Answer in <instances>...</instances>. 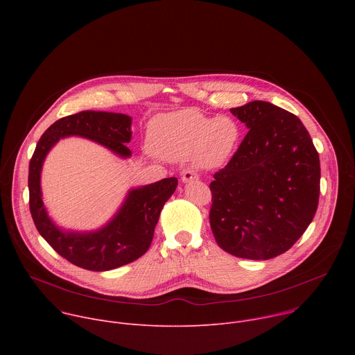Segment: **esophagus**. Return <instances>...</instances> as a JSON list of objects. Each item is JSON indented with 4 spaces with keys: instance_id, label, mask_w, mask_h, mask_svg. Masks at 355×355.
<instances>
[{
    "instance_id": "34e87169",
    "label": "esophagus",
    "mask_w": 355,
    "mask_h": 355,
    "mask_svg": "<svg viewBox=\"0 0 355 355\" xmlns=\"http://www.w3.org/2000/svg\"><path fill=\"white\" fill-rule=\"evenodd\" d=\"M199 178V175H198V173H195L193 170H184L182 171V174H181V180H182V182H189V181H192V180H198Z\"/></svg>"
}]
</instances>
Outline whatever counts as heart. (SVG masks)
I'll return each instance as SVG.
<instances>
[{"mask_svg":"<svg viewBox=\"0 0 355 355\" xmlns=\"http://www.w3.org/2000/svg\"><path fill=\"white\" fill-rule=\"evenodd\" d=\"M240 129L229 116L209 118L195 110L163 114L151 121L147 147L157 157L184 160L215 168L226 162L239 140Z\"/></svg>","mask_w":355,"mask_h":355,"instance_id":"b5f03b06","label":"heart"}]
</instances>
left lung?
I'll return each instance as SVG.
<instances>
[{
  "instance_id": "left-lung-1",
  "label": "left lung",
  "mask_w": 355,
  "mask_h": 355,
  "mask_svg": "<svg viewBox=\"0 0 355 355\" xmlns=\"http://www.w3.org/2000/svg\"><path fill=\"white\" fill-rule=\"evenodd\" d=\"M248 132L209 184L211 229L220 248L270 260L305 233L320 193L319 153L300 119L266 101L232 108Z\"/></svg>"
}]
</instances>
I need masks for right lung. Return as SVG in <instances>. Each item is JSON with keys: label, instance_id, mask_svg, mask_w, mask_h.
Returning <instances> with one entry per match:
<instances>
[{"label": "right lung", "instance_id": "1", "mask_svg": "<svg viewBox=\"0 0 355 355\" xmlns=\"http://www.w3.org/2000/svg\"><path fill=\"white\" fill-rule=\"evenodd\" d=\"M132 118L123 114L83 111L56 121L39 139L29 162V209L40 236L71 264L89 271H108L141 257L153 240L155 227L168 198L174 193L175 177L129 191L118 214L103 229L77 233L59 229L43 207L40 171L49 150L62 137L91 139L126 159L132 156Z\"/></svg>", "mask_w": 355, "mask_h": 355}]
</instances>
